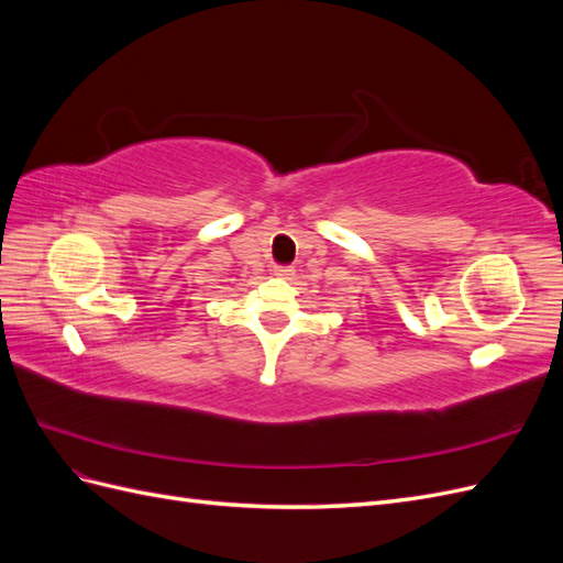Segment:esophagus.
<instances>
[{
  "mask_svg": "<svg viewBox=\"0 0 563 563\" xmlns=\"http://www.w3.org/2000/svg\"><path fill=\"white\" fill-rule=\"evenodd\" d=\"M272 275L275 277H282V279H288L294 275V267H284V265H277L275 269H272Z\"/></svg>",
  "mask_w": 563,
  "mask_h": 563,
  "instance_id": "34e87169",
  "label": "esophagus"
}]
</instances>
